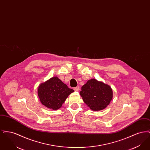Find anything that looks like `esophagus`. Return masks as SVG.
Instances as JSON below:
<instances>
[{
    "label": "esophagus",
    "instance_id": "esophagus-1",
    "mask_svg": "<svg viewBox=\"0 0 150 150\" xmlns=\"http://www.w3.org/2000/svg\"><path fill=\"white\" fill-rule=\"evenodd\" d=\"M74 91H79L80 90L79 86H76V87H75V88H74Z\"/></svg>",
    "mask_w": 150,
    "mask_h": 150
}]
</instances>
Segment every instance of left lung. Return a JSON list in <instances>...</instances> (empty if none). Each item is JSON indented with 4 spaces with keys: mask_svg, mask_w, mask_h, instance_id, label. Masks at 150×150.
I'll return each instance as SVG.
<instances>
[{
    "mask_svg": "<svg viewBox=\"0 0 150 150\" xmlns=\"http://www.w3.org/2000/svg\"><path fill=\"white\" fill-rule=\"evenodd\" d=\"M80 94L84 103L93 111L105 108L112 98L111 87L94 79L83 86Z\"/></svg>",
    "mask_w": 150,
    "mask_h": 150,
    "instance_id": "left-lung-1",
    "label": "left lung"
}]
</instances>
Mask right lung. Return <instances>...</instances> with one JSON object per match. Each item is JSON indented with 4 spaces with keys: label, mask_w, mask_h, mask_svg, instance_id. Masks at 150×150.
Segmentation results:
<instances>
[{
    "label": "right lung",
    "mask_w": 150,
    "mask_h": 150,
    "mask_svg": "<svg viewBox=\"0 0 150 150\" xmlns=\"http://www.w3.org/2000/svg\"><path fill=\"white\" fill-rule=\"evenodd\" d=\"M74 91L57 77H53L39 86L38 93L43 105L52 110H58Z\"/></svg>",
    "instance_id": "obj_1"
}]
</instances>
